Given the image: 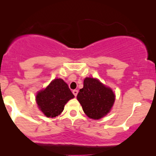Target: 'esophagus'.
Returning a JSON list of instances; mask_svg holds the SVG:
<instances>
[{
  "label": "esophagus",
  "mask_w": 156,
  "mask_h": 156,
  "mask_svg": "<svg viewBox=\"0 0 156 156\" xmlns=\"http://www.w3.org/2000/svg\"><path fill=\"white\" fill-rule=\"evenodd\" d=\"M78 93V90H76V89H75V90L73 91V95H74L75 96H77Z\"/></svg>",
  "instance_id": "34e87169"
}]
</instances>
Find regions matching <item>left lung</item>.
<instances>
[{
	"label": "left lung",
	"instance_id": "8db88e82",
	"mask_svg": "<svg viewBox=\"0 0 156 156\" xmlns=\"http://www.w3.org/2000/svg\"><path fill=\"white\" fill-rule=\"evenodd\" d=\"M77 99L85 114L92 119L98 120L109 112L114 103L115 95L112 89L97 79L86 78Z\"/></svg>",
	"mask_w": 156,
	"mask_h": 156
}]
</instances>
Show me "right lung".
Masks as SVG:
<instances>
[{"instance_id": "obj_1", "label": "right lung", "mask_w": 156, "mask_h": 156, "mask_svg": "<svg viewBox=\"0 0 156 156\" xmlns=\"http://www.w3.org/2000/svg\"><path fill=\"white\" fill-rule=\"evenodd\" d=\"M74 97L67 83L55 79L44 90L38 92L36 102L47 117L54 118L62 112L65 104Z\"/></svg>"}]
</instances>
